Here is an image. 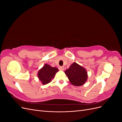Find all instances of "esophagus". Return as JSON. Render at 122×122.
Listing matches in <instances>:
<instances>
[{
    "label": "esophagus",
    "instance_id": "obj_1",
    "mask_svg": "<svg viewBox=\"0 0 122 122\" xmlns=\"http://www.w3.org/2000/svg\"><path fill=\"white\" fill-rule=\"evenodd\" d=\"M59 69H60V70H61V71H63V70H64V66H61V67H60Z\"/></svg>",
    "mask_w": 122,
    "mask_h": 122
}]
</instances>
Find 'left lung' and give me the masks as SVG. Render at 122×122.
<instances>
[{
	"label": "left lung",
	"mask_w": 122,
	"mask_h": 122,
	"mask_svg": "<svg viewBox=\"0 0 122 122\" xmlns=\"http://www.w3.org/2000/svg\"><path fill=\"white\" fill-rule=\"evenodd\" d=\"M70 83L74 86H79L85 84L87 80L86 69L74 62L65 71Z\"/></svg>",
	"instance_id": "obj_1"
}]
</instances>
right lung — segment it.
<instances>
[{"label":"right lung","instance_id":"add662e5","mask_svg":"<svg viewBox=\"0 0 122 122\" xmlns=\"http://www.w3.org/2000/svg\"><path fill=\"white\" fill-rule=\"evenodd\" d=\"M58 71V69L57 68L52 67L46 64L39 70L38 73V78L42 84H47L51 81Z\"/></svg>","mask_w":122,"mask_h":122}]
</instances>
